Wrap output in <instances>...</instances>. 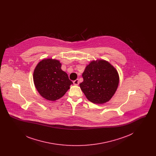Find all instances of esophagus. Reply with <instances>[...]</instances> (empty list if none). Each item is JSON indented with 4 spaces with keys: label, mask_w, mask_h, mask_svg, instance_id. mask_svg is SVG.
Returning <instances> with one entry per match:
<instances>
[{
    "label": "esophagus",
    "mask_w": 156,
    "mask_h": 156,
    "mask_svg": "<svg viewBox=\"0 0 156 156\" xmlns=\"http://www.w3.org/2000/svg\"><path fill=\"white\" fill-rule=\"evenodd\" d=\"M73 83H74L75 85H78L79 84V80H78V79H76V80L74 81Z\"/></svg>",
    "instance_id": "esophagus-1"
}]
</instances>
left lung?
I'll return each mask as SVG.
<instances>
[{"instance_id":"1","label":"left lung","mask_w":156,"mask_h":156,"mask_svg":"<svg viewBox=\"0 0 156 156\" xmlns=\"http://www.w3.org/2000/svg\"><path fill=\"white\" fill-rule=\"evenodd\" d=\"M83 81L80 88L87 98L92 103L108 102L113 96L119 85L117 70L104 59L92 61L82 74Z\"/></svg>"}]
</instances>
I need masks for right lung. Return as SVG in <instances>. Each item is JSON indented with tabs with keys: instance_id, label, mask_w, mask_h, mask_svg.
Segmentation results:
<instances>
[{
	"instance_id": "obj_1",
	"label": "right lung",
	"mask_w": 156,
	"mask_h": 156,
	"mask_svg": "<svg viewBox=\"0 0 156 156\" xmlns=\"http://www.w3.org/2000/svg\"><path fill=\"white\" fill-rule=\"evenodd\" d=\"M33 81L37 91L45 99L54 101L63 97L73 82L61 69L57 59H43L35 68Z\"/></svg>"
}]
</instances>
